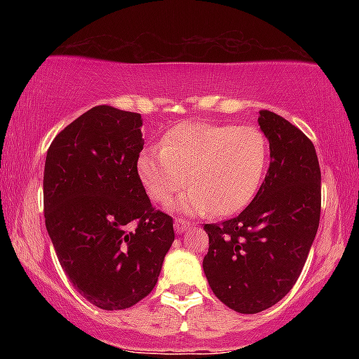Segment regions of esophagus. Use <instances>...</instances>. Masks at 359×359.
<instances>
[{"label": "esophagus", "mask_w": 359, "mask_h": 359, "mask_svg": "<svg viewBox=\"0 0 359 359\" xmlns=\"http://www.w3.org/2000/svg\"><path fill=\"white\" fill-rule=\"evenodd\" d=\"M191 222H189V221H185V219H180V217H179V219H175V222H174V228H175V233H184L185 231V229H187V228H191Z\"/></svg>", "instance_id": "1"}]
</instances>
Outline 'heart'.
Listing matches in <instances>:
<instances>
[{"mask_svg": "<svg viewBox=\"0 0 359 359\" xmlns=\"http://www.w3.org/2000/svg\"><path fill=\"white\" fill-rule=\"evenodd\" d=\"M269 154V140L257 126L185 121L163 135L160 148L140 154L137 172L154 203L167 204L189 182L180 211L228 216L255 197Z\"/></svg>", "mask_w": 359, "mask_h": 359, "instance_id": "1", "label": "heart"}]
</instances>
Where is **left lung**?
Returning <instances> with one entry per match:
<instances>
[{"instance_id": "left-lung-1", "label": "left lung", "mask_w": 359, "mask_h": 359, "mask_svg": "<svg viewBox=\"0 0 359 359\" xmlns=\"http://www.w3.org/2000/svg\"><path fill=\"white\" fill-rule=\"evenodd\" d=\"M270 143V167L248 208L205 224L203 269L214 295L240 314L282 300L297 282L320 217V168L316 148L285 118L259 111Z\"/></svg>"}]
</instances>
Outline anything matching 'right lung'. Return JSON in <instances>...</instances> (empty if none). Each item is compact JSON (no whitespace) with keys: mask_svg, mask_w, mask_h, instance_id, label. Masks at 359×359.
<instances>
[{"mask_svg":"<svg viewBox=\"0 0 359 359\" xmlns=\"http://www.w3.org/2000/svg\"><path fill=\"white\" fill-rule=\"evenodd\" d=\"M142 125V114L96 106L57 135L45 158V226L57 258L104 311L145 299L175 240L174 219L140 182Z\"/></svg>","mask_w":359,"mask_h":359,"instance_id":"obj_1","label":"right lung"}]
</instances>
